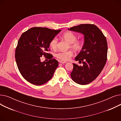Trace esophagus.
I'll return each instance as SVG.
<instances>
[{
    "label": "esophagus",
    "mask_w": 121,
    "mask_h": 121,
    "mask_svg": "<svg viewBox=\"0 0 121 121\" xmlns=\"http://www.w3.org/2000/svg\"><path fill=\"white\" fill-rule=\"evenodd\" d=\"M59 62L60 63H62V64H65V63H67L66 61H59Z\"/></svg>",
    "instance_id": "34e87169"
}]
</instances>
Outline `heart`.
<instances>
[{
	"label": "heart",
	"instance_id": "heart-1",
	"mask_svg": "<svg viewBox=\"0 0 121 121\" xmlns=\"http://www.w3.org/2000/svg\"><path fill=\"white\" fill-rule=\"evenodd\" d=\"M62 38L69 43V47L75 51L81 50L83 47V41L81 39H77V36L72 32L68 31L62 35ZM58 46V39L54 37L50 40L49 46L53 49H56ZM73 55V52L71 50L67 52H60L55 54L57 58L63 61L68 60Z\"/></svg>",
	"mask_w": 121,
	"mask_h": 121
}]
</instances>
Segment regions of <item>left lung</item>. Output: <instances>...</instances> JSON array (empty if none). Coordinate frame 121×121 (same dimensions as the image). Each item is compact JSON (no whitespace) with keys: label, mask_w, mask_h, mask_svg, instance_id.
<instances>
[{"label":"left lung","mask_w":121,"mask_h":121,"mask_svg":"<svg viewBox=\"0 0 121 121\" xmlns=\"http://www.w3.org/2000/svg\"><path fill=\"white\" fill-rule=\"evenodd\" d=\"M69 30L84 35L83 48L75 58L83 65L73 63V68L71 76L77 83L86 85L98 77L106 64L107 56L106 37L93 24H82L71 27Z\"/></svg>","instance_id":"1"}]
</instances>
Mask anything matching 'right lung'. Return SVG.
I'll return each instance as SVG.
<instances>
[{
    "label": "right lung",
    "mask_w": 121,
    "mask_h": 121,
    "mask_svg": "<svg viewBox=\"0 0 121 121\" xmlns=\"http://www.w3.org/2000/svg\"><path fill=\"white\" fill-rule=\"evenodd\" d=\"M61 31L34 27L23 32L19 39L15 50L17 65L22 77L30 83L41 85L53 77L58 62L48 52L50 50V40ZM43 56L50 60L41 62Z\"/></svg>",
    "instance_id": "1"
}]
</instances>
